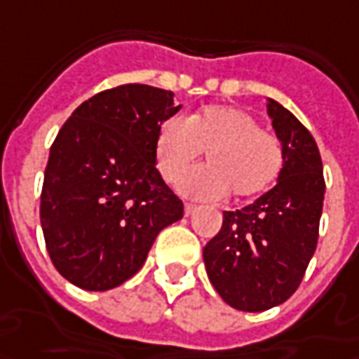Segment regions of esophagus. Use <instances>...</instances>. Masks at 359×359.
<instances>
[{"instance_id": "1", "label": "esophagus", "mask_w": 359, "mask_h": 359, "mask_svg": "<svg viewBox=\"0 0 359 359\" xmlns=\"http://www.w3.org/2000/svg\"><path fill=\"white\" fill-rule=\"evenodd\" d=\"M196 208H198L196 204L187 203L184 204V215H187V217H191V215H194V212H196Z\"/></svg>"}]
</instances>
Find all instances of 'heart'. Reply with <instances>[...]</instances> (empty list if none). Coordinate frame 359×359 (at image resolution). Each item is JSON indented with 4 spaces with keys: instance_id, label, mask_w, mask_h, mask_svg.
<instances>
[{
    "instance_id": "b5f03b06",
    "label": "heart",
    "mask_w": 359,
    "mask_h": 359,
    "mask_svg": "<svg viewBox=\"0 0 359 359\" xmlns=\"http://www.w3.org/2000/svg\"><path fill=\"white\" fill-rule=\"evenodd\" d=\"M207 151L209 165L182 175ZM155 161L168 184L198 201H220L229 192L236 201L264 194L284 167V147L274 133L241 107L210 105L191 117H168L155 139Z\"/></svg>"
}]
</instances>
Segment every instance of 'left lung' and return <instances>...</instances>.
Here are the masks:
<instances>
[{
	"mask_svg": "<svg viewBox=\"0 0 359 359\" xmlns=\"http://www.w3.org/2000/svg\"><path fill=\"white\" fill-rule=\"evenodd\" d=\"M266 109L284 147L278 182L241 210H224L222 229L203 250L215 290L242 312L270 310L300 286L316 252L326 192L310 130L274 99Z\"/></svg>",
	"mask_w": 359,
	"mask_h": 359,
	"instance_id": "obj_1",
	"label": "left lung"
}]
</instances>
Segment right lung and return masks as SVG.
I'll use <instances>...</instances> for the list:
<instances>
[{"instance_id": "add662e5", "label": "right lung", "mask_w": 359, "mask_h": 359, "mask_svg": "<svg viewBox=\"0 0 359 359\" xmlns=\"http://www.w3.org/2000/svg\"><path fill=\"white\" fill-rule=\"evenodd\" d=\"M175 93L129 83L81 103L57 133L45 167L41 229L57 272L103 292L135 276L182 201L156 170L155 139L179 113Z\"/></svg>"}]
</instances>
